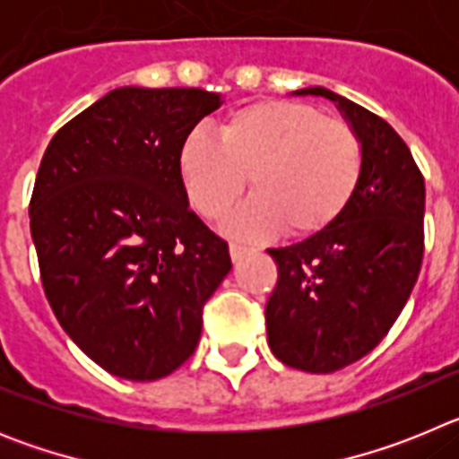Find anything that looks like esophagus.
Listing matches in <instances>:
<instances>
[{"label":"esophagus","mask_w":459,"mask_h":459,"mask_svg":"<svg viewBox=\"0 0 459 459\" xmlns=\"http://www.w3.org/2000/svg\"><path fill=\"white\" fill-rule=\"evenodd\" d=\"M255 253L253 248H248V246H241V243H230V257H232V262H238V259H243L246 255Z\"/></svg>","instance_id":"34e87169"}]
</instances>
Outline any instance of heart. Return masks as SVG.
I'll return each instance as SVG.
<instances>
[{"instance_id": "1", "label": "heart", "mask_w": 459, "mask_h": 459, "mask_svg": "<svg viewBox=\"0 0 459 459\" xmlns=\"http://www.w3.org/2000/svg\"><path fill=\"white\" fill-rule=\"evenodd\" d=\"M177 165L186 197L209 221L225 216L250 179L255 197L227 218V234L264 238L285 230L310 237L354 197L363 147L347 121L306 103L264 100L227 117L218 140L190 131Z\"/></svg>"}]
</instances>
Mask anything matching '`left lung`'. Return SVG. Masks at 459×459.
<instances>
[{
    "label": "left lung",
    "mask_w": 459,
    "mask_h": 459,
    "mask_svg": "<svg viewBox=\"0 0 459 459\" xmlns=\"http://www.w3.org/2000/svg\"><path fill=\"white\" fill-rule=\"evenodd\" d=\"M322 96L359 135L363 172L347 209L306 241L271 248L278 285L266 303L275 359L328 375L370 354L409 301L423 259L425 181L391 124L326 87Z\"/></svg>",
    "instance_id": "1"
}]
</instances>
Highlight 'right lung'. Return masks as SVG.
I'll return each mask as SVG.
<instances>
[{
    "instance_id": "1",
    "label": "right lung",
    "mask_w": 459,
    "mask_h": 459,
    "mask_svg": "<svg viewBox=\"0 0 459 459\" xmlns=\"http://www.w3.org/2000/svg\"><path fill=\"white\" fill-rule=\"evenodd\" d=\"M221 105L204 89H112L43 153L30 204L43 290L109 375L156 381L186 363L202 307L232 269L177 165L184 137Z\"/></svg>"
}]
</instances>
